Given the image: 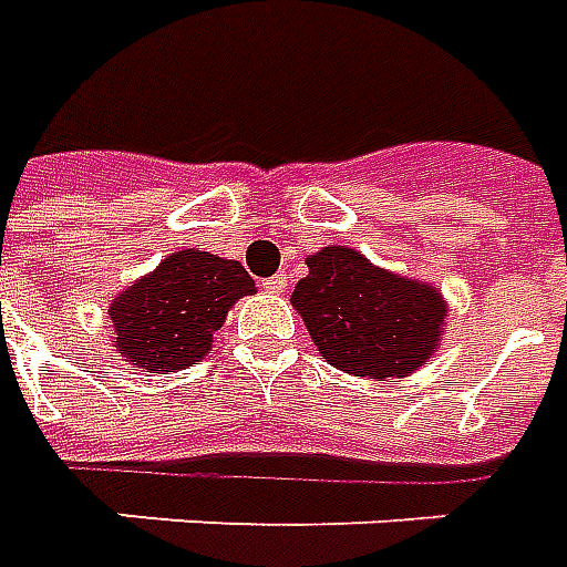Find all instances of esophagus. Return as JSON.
Here are the masks:
<instances>
[{"mask_svg": "<svg viewBox=\"0 0 567 567\" xmlns=\"http://www.w3.org/2000/svg\"><path fill=\"white\" fill-rule=\"evenodd\" d=\"M287 284H290V280H287V275H271L268 280H265L262 287L268 292H284L287 290Z\"/></svg>", "mask_w": 567, "mask_h": 567, "instance_id": "obj_1", "label": "esophagus"}]
</instances>
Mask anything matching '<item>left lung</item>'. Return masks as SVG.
I'll return each instance as SVG.
<instances>
[{
	"label": "left lung",
	"instance_id": "1",
	"mask_svg": "<svg viewBox=\"0 0 567 567\" xmlns=\"http://www.w3.org/2000/svg\"><path fill=\"white\" fill-rule=\"evenodd\" d=\"M292 305L327 363L379 381L415 372L445 317L436 287L381 271L348 247H323L308 259Z\"/></svg>",
	"mask_w": 567,
	"mask_h": 567
}]
</instances>
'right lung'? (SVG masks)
<instances>
[{
	"label": "right lung",
	"instance_id": "right-lung-1",
	"mask_svg": "<svg viewBox=\"0 0 567 567\" xmlns=\"http://www.w3.org/2000/svg\"><path fill=\"white\" fill-rule=\"evenodd\" d=\"M256 280L247 268L213 252L179 250L112 302L115 348L134 367L171 372L198 363L213 332Z\"/></svg>",
	"mask_w": 567,
	"mask_h": 567
}]
</instances>
